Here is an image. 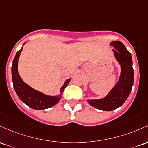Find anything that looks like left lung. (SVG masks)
Listing matches in <instances>:
<instances>
[{"label":"left lung","mask_w":148,"mask_h":148,"mask_svg":"<svg viewBox=\"0 0 148 148\" xmlns=\"http://www.w3.org/2000/svg\"><path fill=\"white\" fill-rule=\"evenodd\" d=\"M115 59L121 66V74L116 85L106 97L96 100H87L93 107L104 111H111L120 107L127 100L134 84V69L132 54L120 41L110 43Z\"/></svg>","instance_id":"obj_1"}]
</instances>
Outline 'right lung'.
<instances>
[{"instance_id": "1", "label": "right lung", "mask_w": 148, "mask_h": 148, "mask_svg": "<svg viewBox=\"0 0 148 148\" xmlns=\"http://www.w3.org/2000/svg\"><path fill=\"white\" fill-rule=\"evenodd\" d=\"M24 44L25 43H24ZM21 50L22 47L20 50L16 52L12 66V78L13 86L17 96L24 103L35 110H44L56 105L60 101L61 94L64 92V89L67 87L71 79H68L65 81L64 85L61 88V94L59 96H47L33 89L22 80L18 72V61Z\"/></svg>"}]
</instances>
